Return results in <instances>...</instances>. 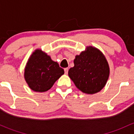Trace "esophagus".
Listing matches in <instances>:
<instances>
[{
	"label": "esophagus",
	"mask_w": 134,
	"mask_h": 134,
	"mask_svg": "<svg viewBox=\"0 0 134 134\" xmlns=\"http://www.w3.org/2000/svg\"><path fill=\"white\" fill-rule=\"evenodd\" d=\"M64 71H65V74L67 75V73H68V71H69V69L68 68H65L64 69Z\"/></svg>",
	"instance_id": "esophagus-1"
}]
</instances>
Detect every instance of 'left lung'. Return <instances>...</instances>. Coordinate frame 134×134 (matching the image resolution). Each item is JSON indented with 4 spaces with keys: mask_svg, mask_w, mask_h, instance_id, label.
Here are the masks:
<instances>
[{
    "mask_svg": "<svg viewBox=\"0 0 134 134\" xmlns=\"http://www.w3.org/2000/svg\"><path fill=\"white\" fill-rule=\"evenodd\" d=\"M74 64L69 70V76L80 91L94 94L104 87L109 69L106 58L99 50L88 47L86 51L76 56Z\"/></svg>",
    "mask_w": 134,
    "mask_h": 134,
    "instance_id": "1",
    "label": "left lung"
}]
</instances>
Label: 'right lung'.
I'll return each mask as SVG.
<instances>
[{
	"label": "right lung",
	"mask_w": 134,
	"mask_h": 134,
	"mask_svg": "<svg viewBox=\"0 0 134 134\" xmlns=\"http://www.w3.org/2000/svg\"><path fill=\"white\" fill-rule=\"evenodd\" d=\"M64 74V70L51 57L36 50L26 66L25 78L33 91L44 92L52 87L56 80Z\"/></svg>",
	"instance_id": "1"
}]
</instances>
